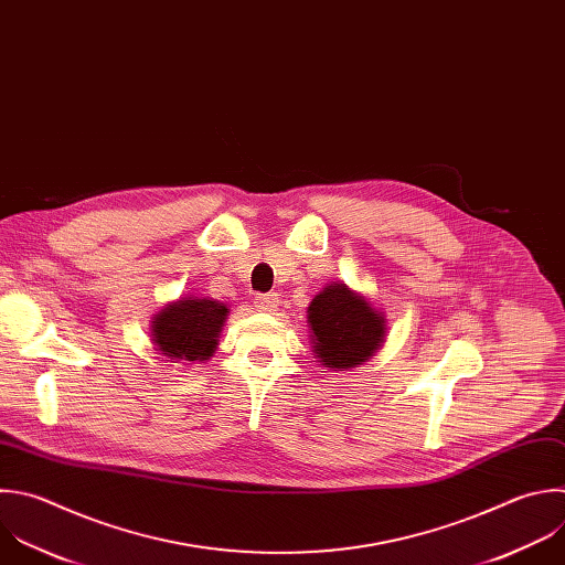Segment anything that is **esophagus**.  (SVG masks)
I'll return each instance as SVG.
<instances>
[{"instance_id": "1", "label": "esophagus", "mask_w": 565, "mask_h": 565, "mask_svg": "<svg viewBox=\"0 0 565 565\" xmlns=\"http://www.w3.org/2000/svg\"><path fill=\"white\" fill-rule=\"evenodd\" d=\"M255 306L262 310V312H273L277 306H279V297L275 292H268V295H259L255 299Z\"/></svg>"}]
</instances>
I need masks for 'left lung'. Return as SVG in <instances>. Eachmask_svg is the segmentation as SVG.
<instances>
[{"mask_svg":"<svg viewBox=\"0 0 565 565\" xmlns=\"http://www.w3.org/2000/svg\"><path fill=\"white\" fill-rule=\"evenodd\" d=\"M308 323L315 356L330 370L361 365L386 337L384 315L345 284H330L310 301Z\"/></svg>","mask_w":565,"mask_h":565,"instance_id":"1","label":"left lung"}]
</instances>
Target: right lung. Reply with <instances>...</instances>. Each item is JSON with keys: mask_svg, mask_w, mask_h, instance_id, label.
I'll return each instance as SVG.
<instances>
[{"mask_svg": "<svg viewBox=\"0 0 565 565\" xmlns=\"http://www.w3.org/2000/svg\"><path fill=\"white\" fill-rule=\"evenodd\" d=\"M226 317L228 308L217 299L183 297L152 317V343L172 363L206 361L217 348Z\"/></svg>", "mask_w": 565, "mask_h": 565, "instance_id": "right-lung-1", "label": "right lung"}]
</instances>
